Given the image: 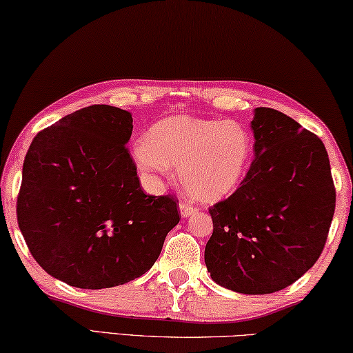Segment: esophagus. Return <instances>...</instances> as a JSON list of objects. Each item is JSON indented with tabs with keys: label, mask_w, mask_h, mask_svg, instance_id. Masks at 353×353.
I'll list each match as a JSON object with an SVG mask.
<instances>
[{
	"label": "esophagus",
	"mask_w": 353,
	"mask_h": 353,
	"mask_svg": "<svg viewBox=\"0 0 353 353\" xmlns=\"http://www.w3.org/2000/svg\"><path fill=\"white\" fill-rule=\"evenodd\" d=\"M179 210H181V215L185 218V216H190V215H193V214H196V209H194L193 205H190V204H185V203H181L179 204Z\"/></svg>",
	"instance_id": "1"
}]
</instances>
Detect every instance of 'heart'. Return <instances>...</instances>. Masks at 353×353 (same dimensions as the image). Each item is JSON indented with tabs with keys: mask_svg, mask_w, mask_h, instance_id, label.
Segmentation results:
<instances>
[{
	"mask_svg": "<svg viewBox=\"0 0 353 353\" xmlns=\"http://www.w3.org/2000/svg\"><path fill=\"white\" fill-rule=\"evenodd\" d=\"M251 157V137L236 121L171 116L150 127L133 146V159L148 179L170 174L190 196L214 203L239 187Z\"/></svg>",
	"mask_w": 353,
	"mask_h": 353,
	"instance_id": "1",
	"label": "heart"
}]
</instances>
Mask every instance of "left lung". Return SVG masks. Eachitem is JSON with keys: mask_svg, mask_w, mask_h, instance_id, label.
<instances>
[{"mask_svg": "<svg viewBox=\"0 0 353 353\" xmlns=\"http://www.w3.org/2000/svg\"><path fill=\"white\" fill-rule=\"evenodd\" d=\"M254 160L240 187L210 207L204 261L212 279L262 295L297 281L327 242L336 192L327 149L314 133L273 108L254 110Z\"/></svg>", "mask_w": 353, "mask_h": 353, "instance_id": "obj_1", "label": "left lung"}]
</instances>
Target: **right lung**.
<instances>
[{
	"mask_svg": "<svg viewBox=\"0 0 353 353\" xmlns=\"http://www.w3.org/2000/svg\"><path fill=\"white\" fill-rule=\"evenodd\" d=\"M130 111L91 105L39 132L28 149L17 220L37 264L80 289L144 275L179 220L177 201L139 187L125 144Z\"/></svg>",
	"mask_w": 353,
	"mask_h": 353,
	"instance_id": "right-lung-1",
	"label": "right lung"
}]
</instances>
